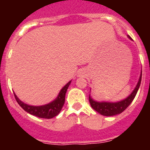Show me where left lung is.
Instances as JSON below:
<instances>
[{"mask_svg": "<svg viewBox=\"0 0 150 150\" xmlns=\"http://www.w3.org/2000/svg\"><path fill=\"white\" fill-rule=\"evenodd\" d=\"M128 38L131 39L129 36H128ZM141 77H142V71H141V74H140L138 83H137V86H136L135 88L134 89V91H132V94L129 96L127 97L126 98L124 99V100H121V101L115 102V103L104 101L98 102L94 100L93 99L91 98V97L89 95L88 100H89L91 107L95 111H97V112H99L100 114L103 115V116H115V115L120 114V113L122 112L131 104L132 100H134V98L136 95H137V92L140 86V83H141Z\"/></svg>", "mask_w": 150, "mask_h": 150, "instance_id": "8db88e82", "label": "left lung"}]
</instances>
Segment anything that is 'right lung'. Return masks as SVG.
Masks as SVG:
<instances>
[{"instance_id": "add662e5", "label": "right lung", "mask_w": 150, "mask_h": 150, "mask_svg": "<svg viewBox=\"0 0 150 150\" xmlns=\"http://www.w3.org/2000/svg\"><path fill=\"white\" fill-rule=\"evenodd\" d=\"M71 81L68 82L67 84L62 88L59 95L53 101L49 104L42 106H31L25 104L24 102L18 98V97L14 93V96L18 103L22 109L33 116H38L39 118L43 119H52L59 114L63 107L64 101H65V94L71 84Z\"/></svg>"}]
</instances>
